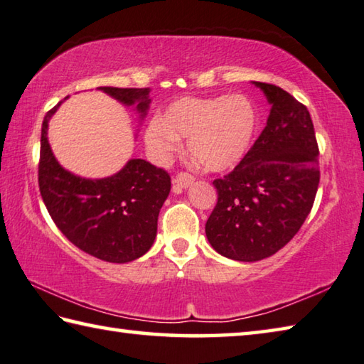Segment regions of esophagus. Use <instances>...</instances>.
<instances>
[{"mask_svg":"<svg viewBox=\"0 0 364 364\" xmlns=\"http://www.w3.org/2000/svg\"><path fill=\"white\" fill-rule=\"evenodd\" d=\"M193 182H195V177L188 173H179L174 177V183L179 185V187H182V188L190 187Z\"/></svg>","mask_w":364,"mask_h":364,"instance_id":"1","label":"esophagus"}]
</instances>
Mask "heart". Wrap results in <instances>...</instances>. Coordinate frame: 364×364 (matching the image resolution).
Returning a JSON list of instances; mask_svg holds the SVG:
<instances>
[{"instance_id": "obj_1", "label": "heart", "mask_w": 364, "mask_h": 364, "mask_svg": "<svg viewBox=\"0 0 364 364\" xmlns=\"http://www.w3.org/2000/svg\"><path fill=\"white\" fill-rule=\"evenodd\" d=\"M258 112L245 95L217 98L185 97L155 115L146 129V146L154 159L168 160L188 138L193 159L209 171H225L244 159L255 138Z\"/></svg>"}]
</instances>
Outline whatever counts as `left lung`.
Masks as SVG:
<instances>
[{"label":"left lung","mask_w":364,"mask_h":364,"mask_svg":"<svg viewBox=\"0 0 364 364\" xmlns=\"http://www.w3.org/2000/svg\"><path fill=\"white\" fill-rule=\"evenodd\" d=\"M271 105L266 127L237 166L215 179L205 236L220 255L258 262L299 231L320 182L318 144L307 107L272 84L253 82Z\"/></svg>","instance_id":"8db88e82"}]
</instances>
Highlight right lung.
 <instances>
[{
    "label": "right lung",
    "mask_w": 364,
    "mask_h": 364,
    "mask_svg": "<svg viewBox=\"0 0 364 364\" xmlns=\"http://www.w3.org/2000/svg\"><path fill=\"white\" fill-rule=\"evenodd\" d=\"M112 98L146 115L149 88L101 87ZM60 102L46 114L41 132L39 191L58 230L92 257L128 263L152 247L156 222L171 190L166 171L146 160H129L106 179H82L60 166L47 141V123Z\"/></svg>",
    "instance_id": "1"
}]
</instances>
